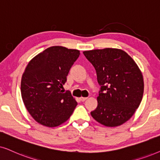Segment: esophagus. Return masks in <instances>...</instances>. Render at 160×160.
<instances>
[{
	"label": "esophagus",
	"instance_id": "esophagus-1",
	"mask_svg": "<svg viewBox=\"0 0 160 160\" xmlns=\"http://www.w3.org/2000/svg\"><path fill=\"white\" fill-rule=\"evenodd\" d=\"M87 99H88V98H87V97H82L80 98V99L81 100L82 102H84V101H86V100Z\"/></svg>",
	"mask_w": 160,
	"mask_h": 160
}]
</instances>
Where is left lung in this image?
<instances>
[{
    "label": "left lung",
    "mask_w": 160,
    "mask_h": 160,
    "mask_svg": "<svg viewBox=\"0 0 160 160\" xmlns=\"http://www.w3.org/2000/svg\"><path fill=\"white\" fill-rule=\"evenodd\" d=\"M94 67L101 88L98 105L91 112L96 121L106 127L123 124L135 113L144 90L142 74L126 52L116 48L84 51Z\"/></svg>",
    "instance_id": "8db88e82"
}]
</instances>
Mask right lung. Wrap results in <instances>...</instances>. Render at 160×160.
Returning a JSON list of instances; mask_svg holds the SVG:
<instances>
[{
	"label": "right lung",
	"instance_id": "1",
	"mask_svg": "<svg viewBox=\"0 0 160 160\" xmlns=\"http://www.w3.org/2000/svg\"><path fill=\"white\" fill-rule=\"evenodd\" d=\"M80 51L50 47L27 65L21 80V95L28 111L37 122L54 127L67 121L78 105L63 85Z\"/></svg>",
	"mask_w": 160,
	"mask_h": 160
}]
</instances>
